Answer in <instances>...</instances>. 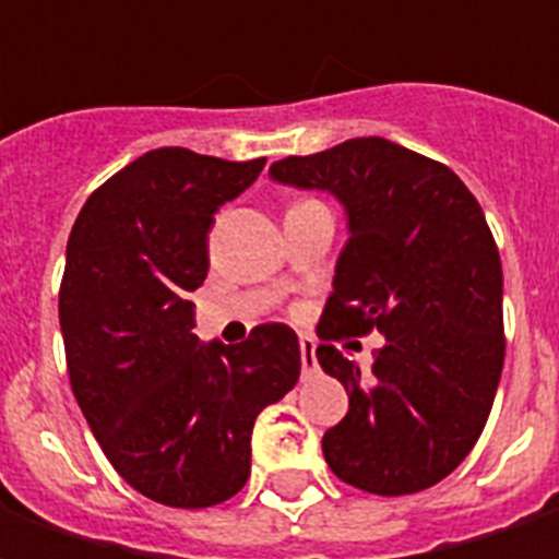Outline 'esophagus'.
<instances>
[{"mask_svg": "<svg viewBox=\"0 0 559 559\" xmlns=\"http://www.w3.org/2000/svg\"><path fill=\"white\" fill-rule=\"evenodd\" d=\"M299 353H302V374H314L317 371V341L302 335L299 338Z\"/></svg>", "mask_w": 559, "mask_h": 559, "instance_id": "obj_1", "label": "esophagus"}]
</instances>
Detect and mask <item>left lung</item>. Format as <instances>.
I'll return each mask as SVG.
<instances>
[{
  "mask_svg": "<svg viewBox=\"0 0 559 559\" xmlns=\"http://www.w3.org/2000/svg\"><path fill=\"white\" fill-rule=\"evenodd\" d=\"M269 179L326 191L347 218L317 335H383L371 371L317 347L350 395L323 433L326 464L368 493L431 488L476 445L503 371V266L485 212L449 167L383 138L275 160Z\"/></svg>",
  "mask_w": 559,
  "mask_h": 559,
  "instance_id": "8db88e82",
  "label": "left lung"
}]
</instances>
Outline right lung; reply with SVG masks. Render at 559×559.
<instances>
[{
    "label": "right lung",
    "mask_w": 559,
    "mask_h": 559,
    "mask_svg": "<svg viewBox=\"0 0 559 559\" xmlns=\"http://www.w3.org/2000/svg\"><path fill=\"white\" fill-rule=\"evenodd\" d=\"M263 164L152 148L86 200L68 236L71 389L116 473L155 503L206 509L242 491L254 419L299 380L290 326H257L236 347L200 341L188 299L209 272L215 212Z\"/></svg>",
    "instance_id": "obj_1"
}]
</instances>
